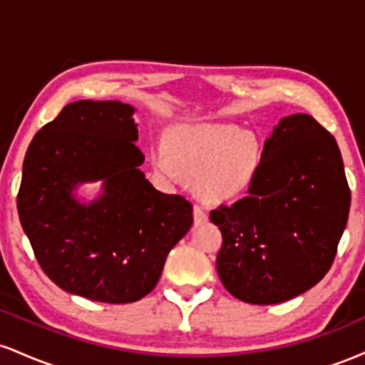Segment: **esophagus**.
Listing matches in <instances>:
<instances>
[{"label": "esophagus", "mask_w": 365, "mask_h": 365, "mask_svg": "<svg viewBox=\"0 0 365 365\" xmlns=\"http://www.w3.org/2000/svg\"><path fill=\"white\" fill-rule=\"evenodd\" d=\"M194 220H195V223H204V221L207 220L206 209L200 206V204H195L194 206Z\"/></svg>", "instance_id": "obj_1"}]
</instances>
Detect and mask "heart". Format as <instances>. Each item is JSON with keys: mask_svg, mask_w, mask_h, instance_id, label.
Here are the masks:
<instances>
[{"mask_svg": "<svg viewBox=\"0 0 365 365\" xmlns=\"http://www.w3.org/2000/svg\"><path fill=\"white\" fill-rule=\"evenodd\" d=\"M166 145L154 148V166L170 178L197 177V190L209 202H228L254 185L262 150L252 133L235 125H183Z\"/></svg>", "mask_w": 365, "mask_h": 365, "instance_id": "b5f03b06", "label": "heart"}]
</instances>
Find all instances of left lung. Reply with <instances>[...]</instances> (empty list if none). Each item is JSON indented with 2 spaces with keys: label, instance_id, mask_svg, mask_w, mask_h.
I'll list each match as a JSON object with an SVG mask.
<instances>
[{
  "label": "left lung",
  "instance_id": "left-lung-1",
  "mask_svg": "<svg viewBox=\"0 0 365 365\" xmlns=\"http://www.w3.org/2000/svg\"><path fill=\"white\" fill-rule=\"evenodd\" d=\"M350 211L336 140L311 115L284 116L264 142L244 199L211 211L225 288L255 305L287 302L328 273Z\"/></svg>",
  "mask_w": 365,
  "mask_h": 365
}]
</instances>
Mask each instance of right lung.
Instances as JSON below:
<instances>
[{"instance_id":"add662e5","label":"right lung","mask_w":365,"mask_h":365,"mask_svg":"<svg viewBox=\"0 0 365 365\" xmlns=\"http://www.w3.org/2000/svg\"><path fill=\"white\" fill-rule=\"evenodd\" d=\"M133 111L120 101L66 104L24 159L16 207L37 262L61 290L94 302L148 295L194 223L185 197L156 190L140 171ZM99 179L98 200L74 199L77 185Z\"/></svg>"}]
</instances>
